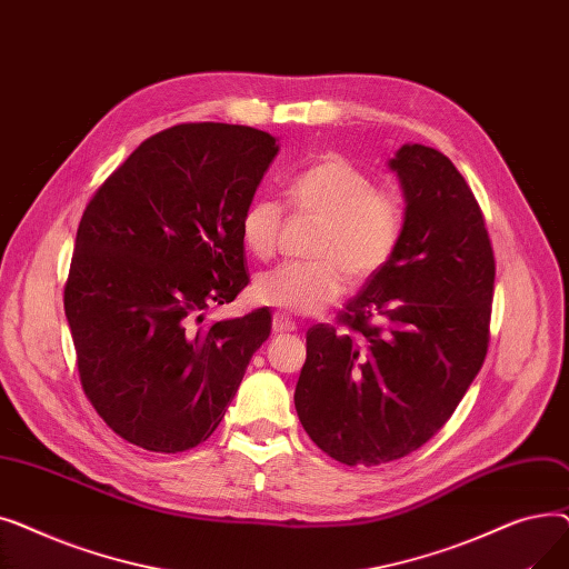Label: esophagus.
I'll list each match as a JSON object with an SVG mask.
<instances>
[{
  "mask_svg": "<svg viewBox=\"0 0 569 569\" xmlns=\"http://www.w3.org/2000/svg\"><path fill=\"white\" fill-rule=\"evenodd\" d=\"M272 330H274V335H286V332H295L297 325H295V320L288 318L286 313H274V318H272Z\"/></svg>",
  "mask_w": 569,
  "mask_h": 569,
  "instance_id": "1",
  "label": "esophagus"
}]
</instances>
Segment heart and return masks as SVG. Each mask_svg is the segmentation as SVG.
I'll return each instance as SVG.
<instances>
[{"mask_svg": "<svg viewBox=\"0 0 569 569\" xmlns=\"http://www.w3.org/2000/svg\"><path fill=\"white\" fill-rule=\"evenodd\" d=\"M286 198L297 212L320 219L311 262H283L258 274L253 300L288 313H318L330 307L348 281L360 286L380 274L403 237V202L395 189L373 187L360 166L325 154L290 174ZM283 226V209L253 198L239 217L242 247L258 260L272 258Z\"/></svg>", "mask_w": 569, "mask_h": 569, "instance_id": "heart-1", "label": "heart"}]
</instances>
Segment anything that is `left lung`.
Here are the masks:
<instances>
[{
  "instance_id": "8db88e82",
  "label": "left lung",
  "mask_w": 569,
  "mask_h": 569,
  "mask_svg": "<svg viewBox=\"0 0 569 569\" xmlns=\"http://www.w3.org/2000/svg\"><path fill=\"white\" fill-rule=\"evenodd\" d=\"M390 168L406 196L401 244L335 325L307 332L295 387L305 431L346 466L420 450L450 420L489 348L496 260L480 204L433 147L403 144Z\"/></svg>"
}]
</instances>
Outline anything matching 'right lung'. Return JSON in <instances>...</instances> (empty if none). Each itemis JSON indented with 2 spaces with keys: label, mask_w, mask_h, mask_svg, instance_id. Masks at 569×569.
<instances>
[{
  "label": "right lung",
  "mask_w": 569,
  "mask_h": 569,
  "mask_svg": "<svg viewBox=\"0 0 569 569\" xmlns=\"http://www.w3.org/2000/svg\"><path fill=\"white\" fill-rule=\"evenodd\" d=\"M239 124H177L140 142L87 202L64 283L82 390L103 422L149 452L214 433L269 309L204 320L249 286L239 217L277 157Z\"/></svg>",
  "instance_id": "right-lung-1"
}]
</instances>
